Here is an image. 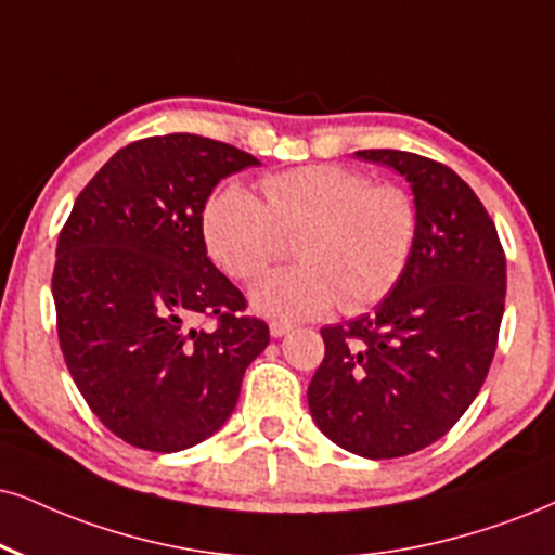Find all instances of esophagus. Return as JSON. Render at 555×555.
<instances>
[{
	"instance_id": "esophagus-1",
	"label": "esophagus",
	"mask_w": 555,
	"mask_h": 555,
	"mask_svg": "<svg viewBox=\"0 0 555 555\" xmlns=\"http://www.w3.org/2000/svg\"><path fill=\"white\" fill-rule=\"evenodd\" d=\"M293 330V326L288 324V321H272V324H270V334H272V337H285V334H288Z\"/></svg>"
}]
</instances>
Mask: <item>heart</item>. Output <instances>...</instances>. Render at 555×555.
Segmentation results:
<instances>
[{"instance_id": "obj_1", "label": "heart", "mask_w": 555, "mask_h": 555, "mask_svg": "<svg viewBox=\"0 0 555 555\" xmlns=\"http://www.w3.org/2000/svg\"><path fill=\"white\" fill-rule=\"evenodd\" d=\"M262 197L229 184L210 197L203 236L231 278L251 280L275 262L283 236L300 264L267 272L251 306L272 319H317L332 306L362 311L378 304L412 257L416 205L399 184H373L360 169L306 164L267 175Z\"/></svg>"}]
</instances>
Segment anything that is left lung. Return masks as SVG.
I'll return each instance as SVG.
<instances>
[{"mask_svg": "<svg viewBox=\"0 0 555 555\" xmlns=\"http://www.w3.org/2000/svg\"><path fill=\"white\" fill-rule=\"evenodd\" d=\"M354 156L406 177L416 238L373 313L321 330L326 352L309 409L332 442L380 461L440 440L481 391L504 317L507 259L487 208L453 169L393 149Z\"/></svg>", "mask_w": 555, "mask_h": 555, "instance_id": "1", "label": "left lung"}]
</instances>
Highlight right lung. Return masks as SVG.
Wrapping results in <instances>:
<instances>
[{
  "mask_svg": "<svg viewBox=\"0 0 555 555\" xmlns=\"http://www.w3.org/2000/svg\"><path fill=\"white\" fill-rule=\"evenodd\" d=\"M195 133L128 143L81 190L53 267L59 341L98 420L120 440L177 453L223 427L244 371L270 345L216 270L203 210L223 177L257 167ZM201 315L214 331L195 327Z\"/></svg>",
  "mask_w": 555,
  "mask_h": 555,
  "instance_id": "1",
  "label": "right lung"
}]
</instances>
